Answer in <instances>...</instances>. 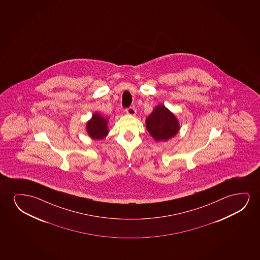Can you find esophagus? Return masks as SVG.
Here are the masks:
<instances>
[{
    "mask_svg": "<svg viewBox=\"0 0 260 260\" xmlns=\"http://www.w3.org/2000/svg\"><path fill=\"white\" fill-rule=\"evenodd\" d=\"M125 112L128 114V115H135L136 114V109L134 107H128V108H126V110Z\"/></svg>",
    "mask_w": 260,
    "mask_h": 260,
    "instance_id": "obj_1",
    "label": "esophagus"
}]
</instances>
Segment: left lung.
Here are the masks:
<instances>
[{"label": "left lung", "instance_id": "left-lung-1", "mask_svg": "<svg viewBox=\"0 0 260 260\" xmlns=\"http://www.w3.org/2000/svg\"><path fill=\"white\" fill-rule=\"evenodd\" d=\"M146 122L147 131L156 142L167 141L180 128L177 117L164 105L157 106L146 118Z\"/></svg>", "mask_w": 260, "mask_h": 260}]
</instances>
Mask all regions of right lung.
<instances>
[{
  "label": "right lung",
  "instance_id": "right-lung-1",
  "mask_svg": "<svg viewBox=\"0 0 260 260\" xmlns=\"http://www.w3.org/2000/svg\"><path fill=\"white\" fill-rule=\"evenodd\" d=\"M107 122V118H104L98 113L93 114L92 117L86 125V129L89 137L94 140L105 139L108 134Z\"/></svg>",
  "mask_w": 260,
  "mask_h": 260
}]
</instances>
